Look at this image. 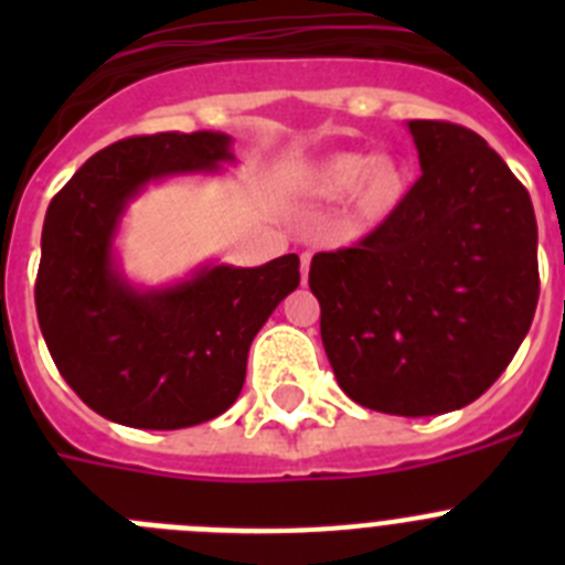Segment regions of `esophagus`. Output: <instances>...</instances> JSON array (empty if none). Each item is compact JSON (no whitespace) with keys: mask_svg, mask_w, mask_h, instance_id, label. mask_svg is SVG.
<instances>
[{"mask_svg":"<svg viewBox=\"0 0 565 565\" xmlns=\"http://www.w3.org/2000/svg\"><path fill=\"white\" fill-rule=\"evenodd\" d=\"M299 266H302V282H306L308 268H311V254H302V257H299Z\"/></svg>","mask_w":565,"mask_h":565,"instance_id":"esophagus-1","label":"esophagus"}]
</instances>
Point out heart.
I'll list each match as a JSON object with an SVG mask.
<instances>
[{"label": "heart", "mask_w": 565, "mask_h": 565, "mask_svg": "<svg viewBox=\"0 0 565 565\" xmlns=\"http://www.w3.org/2000/svg\"><path fill=\"white\" fill-rule=\"evenodd\" d=\"M411 189V167L396 152H333L306 174V192L317 201H339L351 192L359 221H384Z\"/></svg>", "instance_id": "obj_1"}]
</instances>
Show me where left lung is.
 <instances>
[{
  "label": "left lung",
  "instance_id": "8db88e82",
  "mask_svg": "<svg viewBox=\"0 0 565 565\" xmlns=\"http://www.w3.org/2000/svg\"><path fill=\"white\" fill-rule=\"evenodd\" d=\"M422 178L353 248L319 252L308 286L339 387L391 416L476 402L512 362L541 294L529 192L481 135L407 121Z\"/></svg>",
  "mask_w": 565,
  "mask_h": 565
}]
</instances>
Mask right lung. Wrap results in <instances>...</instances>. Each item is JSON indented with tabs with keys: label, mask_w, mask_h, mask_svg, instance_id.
<instances>
[{
	"label": "right lung",
	"mask_w": 565,
	"mask_h": 565,
	"mask_svg": "<svg viewBox=\"0 0 565 565\" xmlns=\"http://www.w3.org/2000/svg\"><path fill=\"white\" fill-rule=\"evenodd\" d=\"M226 132H158L109 143L50 201L42 228L36 313L64 382L98 416L141 430L217 418L246 382L248 348L299 286V257L266 266L209 263L163 288L132 286L115 234L147 183L221 172Z\"/></svg>",
	"instance_id": "right-lung-1"
}]
</instances>
